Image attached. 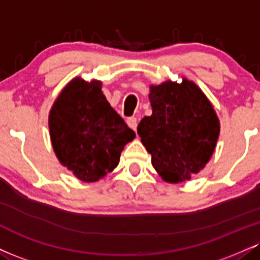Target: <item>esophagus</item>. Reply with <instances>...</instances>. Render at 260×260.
<instances>
[{"label":"esophagus","mask_w":260,"mask_h":260,"mask_svg":"<svg viewBox=\"0 0 260 260\" xmlns=\"http://www.w3.org/2000/svg\"><path fill=\"white\" fill-rule=\"evenodd\" d=\"M127 124L129 128H132L133 131H137V126H138V121H137V117H129L127 120Z\"/></svg>","instance_id":"34e87169"}]
</instances>
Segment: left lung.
Returning a JSON list of instances; mask_svg holds the SVG:
<instances>
[{"label":"left lung","mask_w":260,"mask_h":260,"mask_svg":"<svg viewBox=\"0 0 260 260\" xmlns=\"http://www.w3.org/2000/svg\"><path fill=\"white\" fill-rule=\"evenodd\" d=\"M151 116L138 124V134L162 179L177 184L190 180L213 155L220 122L213 105L192 81L168 80L150 84Z\"/></svg>","instance_id":"left-lung-1"}]
</instances>
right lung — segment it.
Instances as JSON below:
<instances>
[{
    "mask_svg": "<svg viewBox=\"0 0 260 260\" xmlns=\"http://www.w3.org/2000/svg\"><path fill=\"white\" fill-rule=\"evenodd\" d=\"M49 136L58 161L77 179L94 183L117 167L136 138L102 90V81L74 77L53 103Z\"/></svg>",
    "mask_w": 260,
    "mask_h": 260,
    "instance_id": "right-lung-1",
    "label": "right lung"
}]
</instances>
